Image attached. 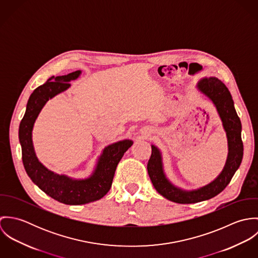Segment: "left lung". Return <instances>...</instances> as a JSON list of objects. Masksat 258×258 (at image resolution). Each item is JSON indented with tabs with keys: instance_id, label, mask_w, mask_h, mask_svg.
Returning <instances> with one entry per match:
<instances>
[{
	"instance_id": "1",
	"label": "left lung",
	"mask_w": 258,
	"mask_h": 258,
	"mask_svg": "<svg viewBox=\"0 0 258 258\" xmlns=\"http://www.w3.org/2000/svg\"><path fill=\"white\" fill-rule=\"evenodd\" d=\"M198 87L214 102L220 114L227 136L228 157L224 169L214 182L199 189L186 191L176 187L168 181L163 171L161 153L157 147L152 145V154L147 165L148 174L152 184L160 195L178 204H195L219 195L230 183L234 173L240 166L243 156L241 122L227 87L217 77L202 79L198 83Z\"/></svg>"
}]
</instances>
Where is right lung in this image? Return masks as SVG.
Masks as SVG:
<instances>
[{
	"instance_id": "1",
	"label": "right lung",
	"mask_w": 258,
	"mask_h": 258,
	"mask_svg": "<svg viewBox=\"0 0 258 258\" xmlns=\"http://www.w3.org/2000/svg\"><path fill=\"white\" fill-rule=\"evenodd\" d=\"M80 74V71H76L67 75L51 76L44 84L36 88L29 98L19 129L22 159L28 176L50 198L74 206L98 201L108 192L118 163L133 144L131 140H123L107 146L103 150L93 175L85 180L59 176L38 162L32 141V131L37 115L48 99L68 89L71 86L70 81L76 79Z\"/></svg>"
}]
</instances>
